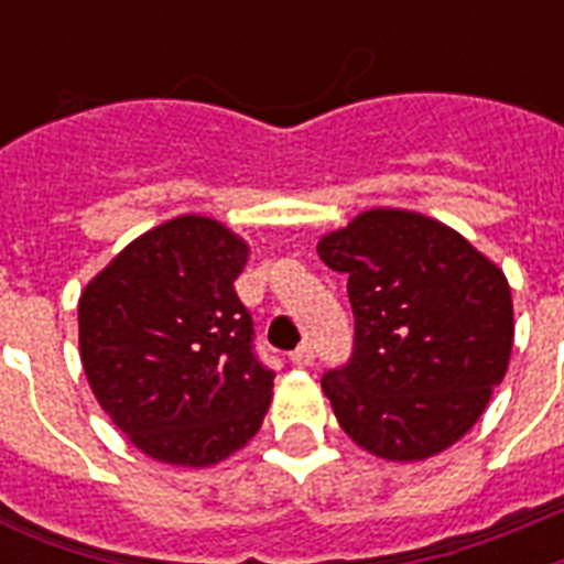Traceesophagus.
Returning <instances> with one entry per match:
<instances>
[{"label":"esophagus","instance_id":"esophagus-1","mask_svg":"<svg viewBox=\"0 0 564 564\" xmlns=\"http://www.w3.org/2000/svg\"><path fill=\"white\" fill-rule=\"evenodd\" d=\"M313 357H316V354H313V345H301V348H295V351L290 354L292 366H310Z\"/></svg>","mask_w":564,"mask_h":564}]
</instances>
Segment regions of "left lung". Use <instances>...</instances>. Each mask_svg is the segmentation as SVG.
<instances>
[{
  "mask_svg": "<svg viewBox=\"0 0 564 564\" xmlns=\"http://www.w3.org/2000/svg\"><path fill=\"white\" fill-rule=\"evenodd\" d=\"M348 274L354 354L322 389L369 454L419 463L468 433L509 369L507 274L442 221L398 207L360 213L318 239Z\"/></svg>",
  "mask_w": 564,
  "mask_h": 564,
  "instance_id": "1",
  "label": "left lung"
}]
</instances>
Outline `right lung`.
<instances>
[{
  "label": "right lung",
  "instance_id": "1",
  "mask_svg": "<svg viewBox=\"0 0 564 564\" xmlns=\"http://www.w3.org/2000/svg\"><path fill=\"white\" fill-rule=\"evenodd\" d=\"M246 260V239L189 213L128 242L78 299L87 383L158 463L207 468L263 424L274 375L234 290Z\"/></svg>",
  "mask_w": 564,
  "mask_h": 564
}]
</instances>
